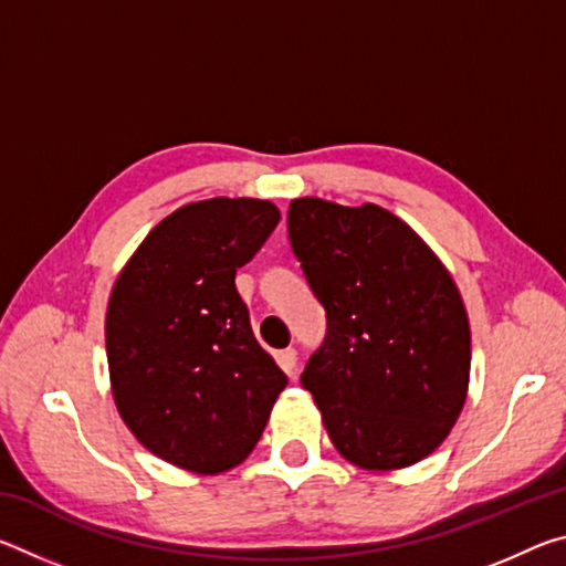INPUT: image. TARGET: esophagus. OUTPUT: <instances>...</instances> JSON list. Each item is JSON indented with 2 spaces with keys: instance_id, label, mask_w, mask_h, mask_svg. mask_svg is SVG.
Listing matches in <instances>:
<instances>
[{
  "instance_id": "34e87169",
  "label": "esophagus",
  "mask_w": 566,
  "mask_h": 566,
  "mask_svg": "<svg viewBox=\"0 0 566 566\" xmlns=\"http://www.w3.org/2000/svg\"><path fill=\"white\" fill-rule=\"evenodd\" d=\"M276 361H280V367L286 371V375L294 377L296 375V349H282L276 354Z\"/></svg>"
}]
</instances>
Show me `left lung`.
Masks as SVG:
<instances>
[{
	"label": "left lung",
	"mask_w": 566,
	"mask_h": 566,
	"mask_svg": "<svg viewBox=\"0 0 566 566\" xmlns=\"http://www.w3.org/2000/svg\"><path fill=\"white\" fill-rule=\"evenodd\" d=\"M292 252L327 312L302 371L337 452L375 472L417 464L464 407L472 334L452 274L377 205L292 199Z\"/></svg>",
	"instance_id": "1"
}]
</instances>
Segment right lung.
I'll list each match as a JSON object with an SVG mask.
<instances>
[{
    "mask_svg": "<svg viewBox=\"0 0 566 566\" xmlns=\"http://www.w3.org/2000/svg\"><path fill=\"white\" fill-rule=\"evenodd\" d=\"M276 224L266 199L185 205L114 282L104 324L114 405L169 464L219 474L244 462L286 387L234 284Z\"/></svg>",
    "mask_w": 566,
    "mask_h": 566,
    "instance_id": "add662e5",
    "label": "right lung"
}]
</instances>
